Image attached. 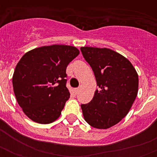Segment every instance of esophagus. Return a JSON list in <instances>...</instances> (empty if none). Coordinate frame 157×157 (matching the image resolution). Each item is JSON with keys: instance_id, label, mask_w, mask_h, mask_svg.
Instances as JSON below:
<instances>
[{"instance_id": "1", "label": "esophagus", "mask_w": 157, "mask_h": 157, "mask_svg": "<svg viewBox=\"0 0 157 157\" xmlns=\"http://www.w3.org/2000/svg\"><path fill=\"white\" fill-rule=\"evenodd\" d=\"M73 92H74V94H77V93H78V92H79V89H78V88L74 89V90H73Z\"/></svg>"}]
</instances>
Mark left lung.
Returning a JSON list of instances; mask_svg holds the SVG:
<instances>
[{
	"label": "left lung",
	"mask_w": 157,
	"mask_h": 157,
	"mask_svg": "<svg viewBox=\"0 0 157 157\" xmlns=\"http://www.w3.org/2000/svg\"><path fill=\"white\" fill-rule=\"evenodd\" d=\"M97 86L93 99L81 104L84 118L96 129H108L127 115L138 94L139 76L130 62L107 48L81 47Z\"/></svg>",
	"instance_id": "obj_1"
}]
</instances>
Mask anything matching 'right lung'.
<instances>
[{"instance_id":"right-lung-1","label":"right lung","mask_w":157,"mask_h":157,"mask_svg":"<svg viewBox=\"0 0 157 157\" xmlns=\"http://www.w3.org/2000/svg\"><path fill=\"white\" fill-rule=\"evenodd\" d=\"M79 54L74 46L53 45L36 48L21 58L12 82L17 102L28 118L39 124L59 118L70 97L67 67Z\"/></svg>"}]
</instances>
